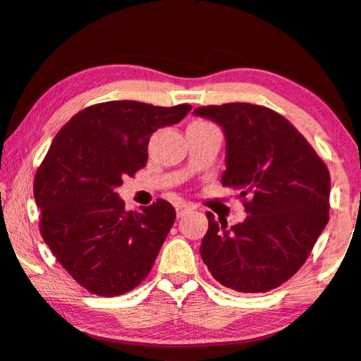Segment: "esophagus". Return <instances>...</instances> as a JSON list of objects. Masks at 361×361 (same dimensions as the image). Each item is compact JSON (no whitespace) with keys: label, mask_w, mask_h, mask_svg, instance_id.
<instances>
[{"label":"esophagus","mask_w":361,"mask_h":361,"mask_svg":"<svg viewBox=\"0 0 361 361\" xmlns=\"http://www.w3.org/2000/svg\"><path fill=\"white\" fill-rule=\"evenodd\" d=\"M190 211H193V204H190V203L176 204V216H178V218H183V216L186 213H190Z\"/></svg>","instance_id":"obj_1"}]
</instances>
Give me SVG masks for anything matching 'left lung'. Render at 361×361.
Returning a JSON list of instances; mask_svg holds the SVG:
<instances>
[{"label":"left lung","instance_id":"1","mask_svg":"<svg viewBox=\"0 0 361 361\" xmlns=\"http://www.w3.org/2000/svg\"><path fill=\"white\" fill-rule=\"evenodd\" d=\"M195 114L223 127L221 183L241 191L247 213L231 228L206 213L201 259L228 289H276L304 266L329 223V168L289 120L262 105H206Z\"/></svg>","mask_w":361,"mask_h":361}]
</instances>
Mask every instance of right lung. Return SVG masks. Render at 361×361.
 <instances>
[{
    "mask_svg": "<svg viewBox=\"0 0 361 361\" xmlns=\"http://www.w3.org/2000/svg\"><path fill=\"white\" fill-rule=\"evenodd\" d=\"M191 105L112 100L80 110L57 132L35 176L39 229L61 266L95 295L135 289L152 271L175 223L157 200L140 213L115 193L147 165L152 133L178 123Z\"/></svg>",
    "mask_w": 361,
    "mask_h": 361,
    "instance_id": "right-lung-1",
    "label": "right lung"
}]
</instances>
